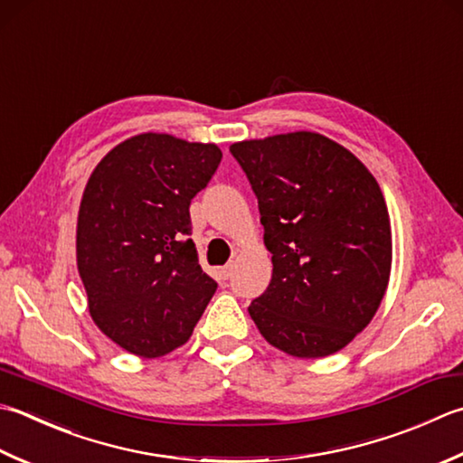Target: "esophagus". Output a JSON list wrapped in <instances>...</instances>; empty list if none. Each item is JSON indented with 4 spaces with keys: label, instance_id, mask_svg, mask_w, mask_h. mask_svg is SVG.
Listing matches in <instances>:
<instances>
[{
    "label": "esophagus",
    "instance_id": "esophagus-1",
    "mask_svg": "<svg viewBox=\"0 0 463 463\" xmlns=\"http://www.w3.org/2000/svg\"><path fill=\"white\" fill-rule=\"evenodd\" d=\"M221 275H222L224 279H229V277L232 275V265H224V267H221Z\"/></svg>",
    "mask_w": 463,
    "mask_h": 463
}]
</instances>
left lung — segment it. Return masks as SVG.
<instances>
[{
  "instance_id": "left-lung-1",
  "label": "left lung",
  "mask_w": 463,
  "mask_h": 463,
  "mask_svg": "<svg viewBox=\"0 0 463 463\" xmlns=\"http://www.w3.org/2000/svg\"><path fill=\"white\" fill-rule=\"evenodd\" d=\"M259 198L273 260L249 313L270 345L298 359L333 355L373 319L392 273L382 188L355 154L317 132L231 146Z\"/></svg>"
}]
</instances>
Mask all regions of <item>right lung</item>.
I'll return each instance as SVG.
<instances>
[{
    "label": "right lung",
    "mask_w": 463,
    "mask_h": 463,
    "mask_svg": "<svg viewBox=\"0 0 463 463\" xmlns=\"http://www.w3.org/2000/svg\"><path fill=\"white\" fill-rule=\"evenodd\" d=\"M221 158L216 144L144 132L114 146L88 178L78 270L98 329L132 355L184 345L216 291L188 239V206Z\"/></svg>",
    "instance_id": "1"
}]
</instances>
